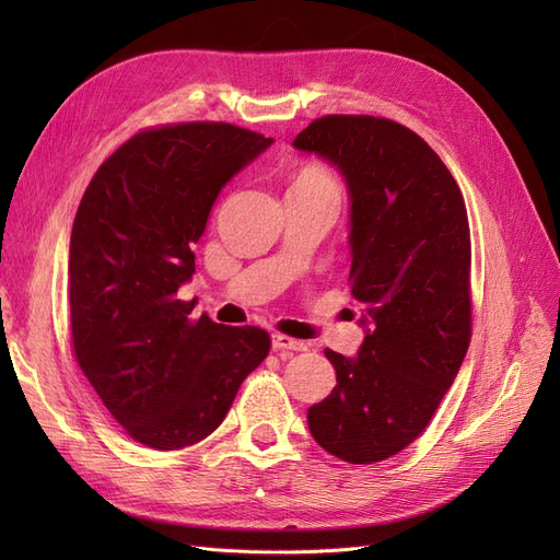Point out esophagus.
<instances>
[{
	"mask_svg": "<svg viewBox=\"0 0 560 560\" xmlns=\"http://www.w3.org/2000/svg\"><path fill=\"white\" fill-rule=\"evenodd\" d=\"M270 341H273V348H276V350H294V352L308 350V343H306V341H296V338L284 336V334H273V338H270Z\"/></svg>",
	"mask_w": 560,
	"mask_h": 560,
	"instance_id": "34e87169",
	"label": "esophagus"
}]
</instances>
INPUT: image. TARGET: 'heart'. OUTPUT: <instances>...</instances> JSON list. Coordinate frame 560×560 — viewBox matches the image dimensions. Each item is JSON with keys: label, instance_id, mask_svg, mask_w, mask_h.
I'll return each mask as SVG.
<instances>
[{"label": "heart", "instance_id": "1", "mask_svg": "<svg viewBox=\"0 0 560 560\" xmlns=\"http://www.w3.org/2000/svg\"><path fill=\"white\" fill-rule=\"evenodd\" d=\"M299 186H322V189H334L336 191V182L334 177L319 165H306L303 171L296 175Z\"/></svg>", "mask_w": 560, "mask_h": 560}]
</instances>
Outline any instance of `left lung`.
I'll use <instances>...</instances> for the list:
<instances>
[{"label": "left lung", "instance_id": "8db88e82", "mask_svg": "<svg viewBox=\"0 0 560 560\" xmlns=\"http://www.w3.org/2000/svg\"><path fill=\"white\" fill-rule=\"evenodd\" d=\"M341 173L350 198V284L364 341L325 350L336 387L308 409L327 453L371 465L428 428L469 348V222L430 144L376 116H325L292 142Z\"/></svg>", "mask_w": 560, "mask_h": 560}]
</instances>
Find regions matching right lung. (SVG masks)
Listing matches in <instances>:
<instances>
[{
  "mask_svg": "<svg viewBox=\"0 0 560 560\" xmlns=\"http://www.w3.org/2000/svg\"><path fill=\"white\" fill-rule=\"evenodd\" d=\"M270 144L231 124L144 130L81 198L67 268L74 354L118 425L149 448L212 434L270 350L264 329L217 325L177 299L217 196Z\"/></svg>",
  "mask_w": 560,
  "mask_h": 560,
  "instance_id": "obj_1",
  "label": "right lung"
}]
</instances>
